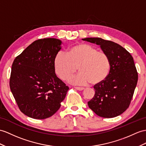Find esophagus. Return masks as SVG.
I'll return each mask as SVG.
<instances>
[{"label": "esophagus", "instance_id": "obj_1", "mask_svg": "<svg viewBox=\"0 0 146 146\" xmlns=\"http://www.w3.org/2000/svg\"><path fill=\"white\" fill-rule=\"evenodd\" d=\"M74 88H75L76 89H77V90H80V91L83 90L84 89V88H83V87H74Z\"/></svg>", "mask_w": 146, "mask_h": 146}]
</instances>
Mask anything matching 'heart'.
I'll use <instances>...</instances> for the list:
<instances>
[{
    "instance_id": "obj_1",
    "label": "heart",
    "mask_w": 146,
    "mask_h": 146,
    "mask_svg": "<svg viewBox=\"0 0 146 146\" xmlns=\"http://www.w3.org/2000/svg\"><path fill=\"white\" fill-rule=\"evenodd\" d=\"M55 72L61 79L68 81L77 69L79 74L74 79L76 84L97 85L110 74L111 62L106 52L87 43H77L66 49L65 54L59 52L54 59Z\"/></svg>"
}]
</instances>
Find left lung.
<instances>
[{
  "mask_svg": "<svg viewBox=\"0 0 146 146\" xmlns=\"http://www.w3.org/2000/svg\"><path fill=\"white\" fill-rule=\"evenodd\" d=\"M84 41L100 46L108 54L111 69L106 79L94 85L95 94L88 102L89 108L103 118H114L129 108L136 87L138 74L133 58L121 46L100 38H86Z\"/></svg>",
  "mask_w": 146,
  "mask_h": 146,
  "instance_id": "left-lung-1",
  "label": "left lung"
}]
</instances>
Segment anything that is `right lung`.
<instances>
[{
    "label": "right lung",
    "mask_w": 146,
    "mask_h": 146,
    "mask_svg": "<svg viewBox=\"0 0 146 146\" xmlns=\"http://www.w3.org/2000/svg\"><path fill=\"white\" fill-rule=\"evenodd\" d=\"M56 38L35 41L14 59L10 88L20 110L30 118H49L61 107L69 87L56 76L55 56L61 49Z\"/></svg>",
    "instance_id": "obj_1"
}]
</instances>
